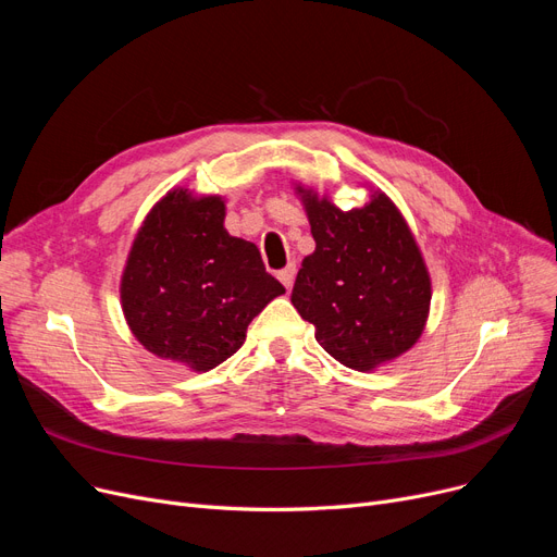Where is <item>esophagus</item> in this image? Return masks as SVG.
<instances>
[{"mask_svg": "<svg viewBox=\"0 0 557 557\" xmlns=\"http://www.w3.org/2000/svg\"><path fill=\"white\" fill-rule=\"evenodd\" d=\"M277 280H280L286 288L294 286V280H296V267H286V269H282V271L277 273Z\"/></svg>", "mask_w": 557, "mask_h": 557, "instance_id": "34e87169", "label": "esophagus"}]
</instances>
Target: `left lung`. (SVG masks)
<instances>
[{
    "instance_id": "8db88e82",
    "label": "left lung",
    "mask_w": 557,
    "mask_h": 557,
    "mask_svg": "<svg viewBox=\"0 0 557 557\" xmlns=\"http://www.w3.org/2000/svg\"><path fill=\"white\" fill-rule=\"evenodd\" d=\"M315 250L302 259L290 302L343 366L368 372L411 349L426 325L431 277L395 202L376 191L363 208L296 187Z\"/></svg>"
}]
</instances>
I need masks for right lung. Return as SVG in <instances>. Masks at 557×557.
Listing matches in <instances>:
<instances>
[{"instance_id": "right-lung-1", "label": "right lung", "mask_w": 557, "mask_h": 557, "mask_svg": "<svg viewBox=\"0 0 557 557\" xmlns=\"http://www.w3.org/2000/svg\"><path fill=\"white\" fill-rule=\"evenodd\" d=\"M221 196L173 189L146 214L122 275L135 338L160 359L208 372L246 341L250 320L284 286L255 244L223 227Z\"/></svg>"}]
</instances>
